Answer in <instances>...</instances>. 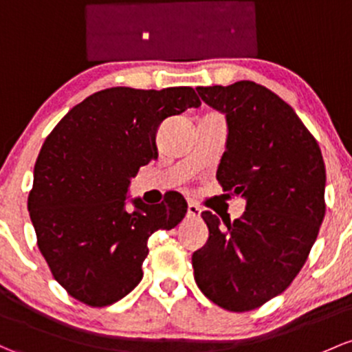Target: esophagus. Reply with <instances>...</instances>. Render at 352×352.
<instances>
[{
    "mask_svg": "<svg viewBox=\"0 0 352 352\" xmlns=\"http://www.w3.org/2000/svg\"><path fill=\"white\" fill-rule=\"evenodd\" d=\"M187 216L190 217V219H197V217L201 216V207L195 204V202H188Z\"/></svg>",
    "mask_w": 352,
    "mask_h": 352,
    "instance_id": "1",
    "label": "esophagus"
}]
</instances>
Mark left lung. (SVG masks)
<instances>
[{"label":"left lung","mask_w":352,"mask_h":352,"mask_svg":"<svg viewBox=\"0 0 352 352\" xmlns=\"http://www.w3.org/2000/svg\"><path fill=\"white\" fill-rule=\"evenodd\" d=\"M226 113L228 143L217 168L224 192L246 199L231 223L206 210V246L192 254L202 294L231 312L261 307L290 287L325 214V165L317 140L282 98L251 80L197 87Z\"/></svg>","instance_id":"obj_1"}]
</instances>
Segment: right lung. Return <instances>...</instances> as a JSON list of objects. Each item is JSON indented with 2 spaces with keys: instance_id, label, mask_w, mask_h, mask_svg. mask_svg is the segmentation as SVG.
Instances as JSON below:
<instances>
[{
  "instance_id": "obj_1",
  "label": "right lung",
  "mask_w": 352,
  "mask_h": 352,
  "mask_svg": "<svg viewBox=\"0 0 352 352\" xmlns=\"http://www.w3.org/2000/svg\"><path fill=\"white\" fill-rule=\"evenodd\" d=\"M192 87H111L94 92L45 138L33 170L28 210L52 275L89 307L121 300L143 278L148 238L186 217L179 192L157 206L124 207L129 179L157 160V129L199 108Z\"/></svg>"
}]
</instances>
